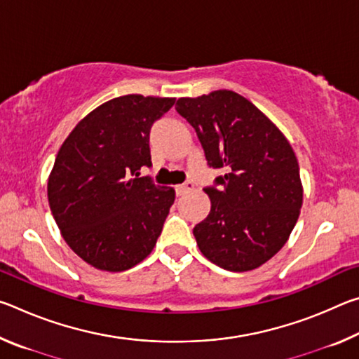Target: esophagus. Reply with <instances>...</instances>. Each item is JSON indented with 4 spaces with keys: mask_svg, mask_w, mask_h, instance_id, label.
<instances>
[{
    "mask_svg": "<svg viewBox=\"0 0 359 359\" xmlns=\"http://www.w3.org/2000/svg\"><path fill=\"white\" fill-rule=\"evenodd\" d=\"M193 188H194L193 182H185V184H182V185H177V187H175V193H177V196H182V194H185V193H188V191H191Z\"/></svg>",
    "mask_w": 359,
    "mask_h": 359,
    "instance_id": "34e87169",
    "label": "esophagus"
}]
</instances>
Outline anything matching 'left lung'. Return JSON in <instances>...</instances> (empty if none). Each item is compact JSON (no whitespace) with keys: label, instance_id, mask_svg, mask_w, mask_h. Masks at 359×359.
<instances>
[{"label":"left lung","instance_id":"8db88e82","mask_svg":"<svg viewBox=\"0 0 359 359\" xmlns=\"http://www.w3.org/2000/svg\"><path fill=\"white\" fill-rule=\"evenodd\" d=\"M196 131L208 165L210 212L193 228L199 250L233 272L257 269L288 241L302 205L299 165L282 131L244 96L217 90L175 104Z\"/></svg>","mask_w":359,"mask_h":359}]
</instances>
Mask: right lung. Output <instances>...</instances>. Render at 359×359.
<instances>
[{
    "instance_id": "obj_1",
    "label": "right lung",
    "mask_w": 359,
    "mask_h": 359,
    "mask_svg": "<svg viewBox=\"0 0 359 359\" xmlns=\"http://www.w3.org/2000/svg\"><path fill=\"white\" fill-rule=\"evenodd\" d=\"M175 98L126 95L104 102L66 137L47 184L52 215L72 252L120 272L154 250L175 191L139 177L151 166L150 128Z\"/></svg>"
}]
</instances>
